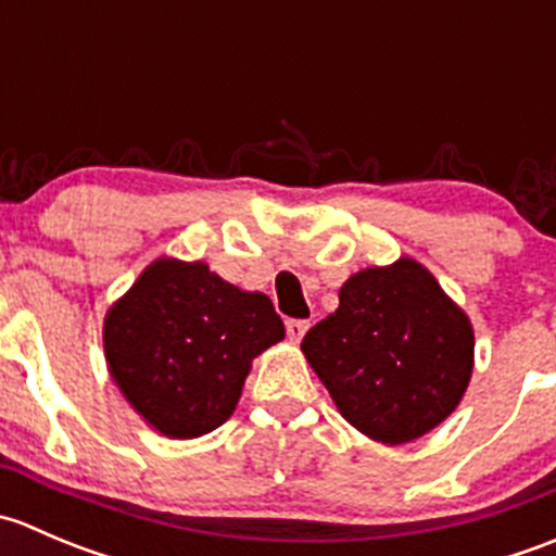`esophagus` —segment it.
<instances>
[{"instance_id": "obj_1", "label": "esophagus", "mask_w": 556, "mask_h": 556, "mask_svg": "<svg viewBox=\"0 0 556 556\" xmlns=\"http://www.w3.org/2000/svg\"><path fill=\"white\" fill-rule=\"evenodd\" d=\"M285 328H288V339L293 341V344H299V341L304 339L306 330H309V323H306V319H288Z\"/></svg>"}]
</instances>
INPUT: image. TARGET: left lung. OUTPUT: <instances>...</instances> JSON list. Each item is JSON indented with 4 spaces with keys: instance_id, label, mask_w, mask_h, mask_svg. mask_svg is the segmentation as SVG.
Wrapping results in <instances>:
<instances>
[{
    "instance_id": "8db88e82",
    "label": "left lung",
    "mask_w": 556,
    "mask_h": 556,
    "mask_svg": "<svg viewBox=\"0 0 556 556\" xmlns=\"http://www.w3.org/2000/svg\"><path fill=\"white\" fill-rule=\"evenodd\" d=\"M301 350L341 417L390 446L444 422L473 371L470 319L412 257L352 274Z\"/></svg>"
}]
</instances>
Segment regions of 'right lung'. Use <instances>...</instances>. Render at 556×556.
Returning <instances> with one entry per match:
<instances>
[{"instance_id":"right-lung-1","label":"right lung","mask_w":556,"mask_h":556,"mask_svg":"<svg viewBox=\"0 0 556 556\" xmlns=\"http://www.w3.org/2000/svg\"><path fill=\"white\" fill-rule=\"evenodd\" d=\"M285 339L263 293L201 261L159 257L104 317V357L126 401L169 439H199L237 408L252 357Z\"/></svg>"}]
</instances>
